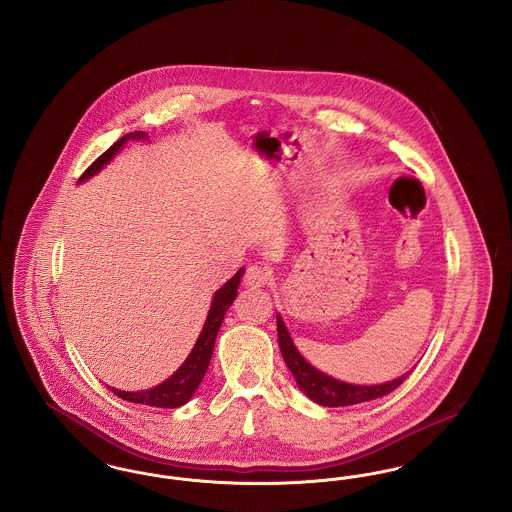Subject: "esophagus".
<instances>
[{
	"label": "esophagus",
	"mask_w": 512,
	"mask_h": 512,
	"mask_svg": "<svg viewBox=\"0 0 512 512\" xmlns=\"http://www.w3.org/2000/svg\"><path fill=\"white\" fill-rule=\"evenodd\" d=\"M245 286L249 288H261L270 282V268L263 265H251L244 274Z\"/></svg>",
	"instance_id": "obj_1"
}]
</instances>
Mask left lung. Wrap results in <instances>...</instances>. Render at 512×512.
<instances>
[{"label":"left lung","instance_id":"1","mask_svg":"<svg viewBox=\"0 0 512 512\" xmlns=\"http://www.w3.org/2000/svg\"><path fill=\"white\" fill-rule=\"evenodd\" d=\"M276 326H278V345L282 351V357L286 361L288 368L292 370L293 378L299 386V390L307 393L315 403L324 405V407H349V405H357V403H365L372 401L378 397L388 395L395 388H399L403 384V380L407 378L401 376L397 380H391L380 386H355V384H345L332 376L322 374L315 366L309 365L301 353L297 351V347L293 345L292 338L288 334V328L284 326L280 315L276 317Z\"/></svg>","mask_w":512,"mask_h":512}]
</instances>
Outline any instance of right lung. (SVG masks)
Masks as SVG:
<instances>
[{"label":"right lung","instance_id":"add662e5","mask_svg":"<svg viewBox=\"0 0 512 512\" xmlns=\"http://www.w3.org/2000/svg\"><path fill=\"white\" fill-rule=\"evenodd\" d=\"M130 138H146L144 132H134V134H126L122 136L119 142H115L113 146L109 147L105 153H101L98 159L84 171L80 176V182H84L86 178L98 174L103 165H107ZM244 274V268H240L219 292L213 295V303L209 309L207 320L203 324V330L199 334V338L195 341L192 353L188 355V359L184 361V365L180 366L169 380H165L163 384L151 388V390L144 391H121L107 386L109 390L113 391L115 395H119L124 401L130 403H138V405H149V407H159V409H176L184 403H188L197 390V386L201 384L207 366L211 363V355H213V347H215V340L219 334L220 324L222 318L226 315L228 307L234 303L236 293H238V286H240V278Z\"/></svg>","mask_w":512,"mask_h":512}]
</instances>
